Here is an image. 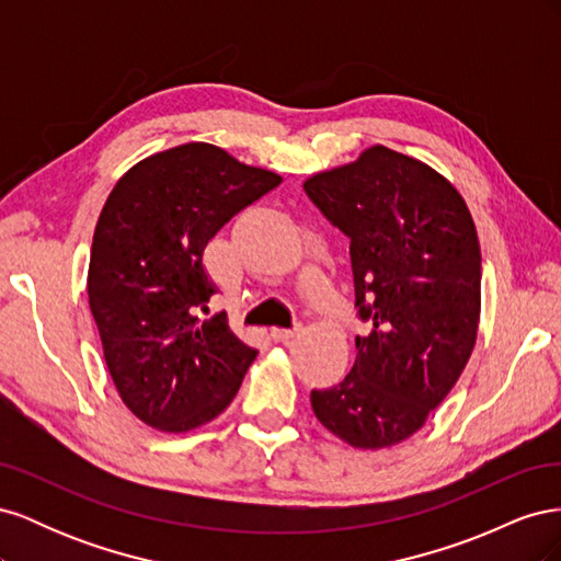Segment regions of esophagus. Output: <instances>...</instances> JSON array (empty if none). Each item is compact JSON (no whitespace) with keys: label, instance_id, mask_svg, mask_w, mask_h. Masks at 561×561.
<instances>
[{"label":"esophagus","instance_id":"34e87169","mask_svg":"<svg viewBox=\"0 0 561 561\" xmlns=\"http://www.w3.org/2000/svg\"><path fill=\"white\" fill-rule=\"evenodd\" d=\"M293 336H295V330H280V328L271 330V339H274V342H278V344H287Z\"/></svg>","mask_w":561,"mask_h":561}]
</instances>
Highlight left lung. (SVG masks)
Returning a JSON list of instances; mask_svg holds the SVG:
<instances>
[{"mask_svg": "<svg viewBox=\"0 0 561 561\" xmlns=\"http://www.w3.org/2000/svg\"><path fill=\"white\" fill-rule=\"evenodd\" d=\"M351 239L355 336L342 383L311 390L316 419L355 449H386L423 428L470 360L482 254L463 196L435 168L383 145L304 182Z\"/></svg>", "mask_w": 561, "mask_h": 561, "instance_id": "left-lung-1", "label": "left lung"}]
</instances>
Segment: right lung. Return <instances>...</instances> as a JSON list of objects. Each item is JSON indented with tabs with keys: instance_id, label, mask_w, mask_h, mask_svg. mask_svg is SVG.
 I'll list each match as a JSON object with an SVG mask.
<instances>
[{
	"instance_id": "add662e5",
	"label": "right lung",
	"mask_w": 561,
	"mask_h": 561,
	"mask_svg": "<svg viewBox=\"0 0 561 561\" xmlns=\"http://www.w3.org/2000/svg\"><path fill=\"white\" fill-rule=\"evenodd\" d=\"M283 178L222 147L186 142L135 163L98 217L89 307L112 381L128 410L163 433L222 414L257 351L227 313L201 320L215 287L203 250Z\"/></svg>"
}]
</instances>
